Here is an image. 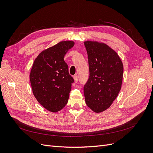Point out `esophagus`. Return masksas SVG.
<instances>
[{
	"label": "esophagus",
	"instance_id": "obj_1",
	"mask_svg": "<svg viewBox=\"0 0 153 153\" xmlns=\"http://www.w3.org/2000/svg\"><path fill=\"white\" fill-rule=\"evenodd\" d=\"M73 78H74V81H75V83H77V82H78V76L75 75V76H73Z\"/></svg>",
	"mask_w": 153,
	"mask_h": 153
}]
</instances>
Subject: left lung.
I'll list each match as a JSON object with an SVG mask.
<instances>
[{
	"label": "left lung",
	"mask_w": 153,
	"mask_h": 153,
	"mask_svg": "<svg viewBox=\"0 0 153 153\" xmlns=\"http://www.w3.org/2000/svg\"><path fill=\"white\" fill-rule=\"evenodd\" d=\"M89 78L84 87L87 105L96 113L108 109L121 89L123 64L118 54L107 45L98 41L84 42Z\"/></svg>",
	"instance_id": "8db88e82"
}]
</instances>
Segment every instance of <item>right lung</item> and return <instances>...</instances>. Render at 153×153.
Returning <instances> with one entry per match:
<instances>
[{
    "instance_id": "obj_1",
    "label": "right lung",
    "mask_w": 153,
    "mask_h": 153,
    "mask_svg": "<svg viewBox=\"0 0 153 153\" xmlns=\"http://www.w3.org/2000/svg\"><path fill=\"white\" fill-rule=\"evenodd\" d=\"M74 45L73 41H62L43 50L32 66V92L41 105L51 112L61 110L68 101L74 80L64 57Z\"/></svg>"
}]
</instances>
